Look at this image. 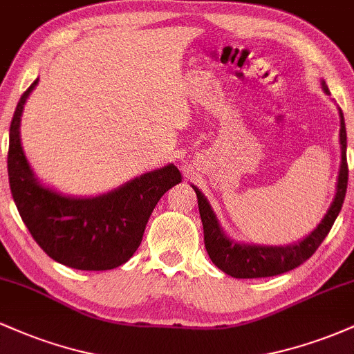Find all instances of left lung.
<instances>
[{
  "label": "left lung",
  "instance_id": "obj_1",
  "mask_svg": "<svg viewBox=\"0 0 354 354\" xmlns=\"http://www.w3.org/2000/svg\"><path fill=\"white\" fill-rule=\"evenodd\" d=\"M321 88L326 95H330L324 80H321ZM339 111V148H341V163L338 180H336V193L333 203L328 208L324 218L319 225L311 231L301 241L293 245L273 246V245H254V243H243L230 238L219 225L216 213L211 208L208 198L201 193L194 185L193 189L198 196V208L205 230V246L208 251L211 261L219 270L233 278H268L286 273L303 265L313 253L318 250L323 239L330 233L333 223L338 218L344 196H346L348 186V163H346V126H344L343 111Z\"/></svg>",
  "mask_w": 354,
  "mask_h": 354
}]
</instances>
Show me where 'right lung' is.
I'll return each instance as SVG.
<instances>
[{"label":"right lung","instance_id":"obj_1","mask_svg":"<svg viewBox=\"0 0 354 354\" xmlns=\"http://www.w3.org/2000/svg\"><path fill=\"white\" fill-rule=\"evenodd\" d=\"M38 80L23 93L10 126L8 176L16 208L31 236L55 261L83 271H104L128 261L160 198L181 183L173 163L136 176L98 196H70L44 186L23 151L19 126L24 103Z\"/></svg>","mask_w":354,"mask_h":354}]
</instances>
